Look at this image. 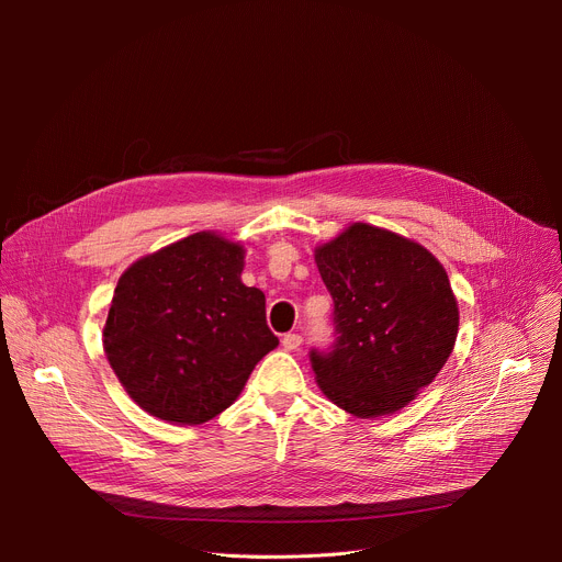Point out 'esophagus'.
I'll list each match as a JSON object with an SVG mask.
<instances>
[{"label":"esophagus","mask_w":562,"mask_h":562,"mask_svg":"<svg viewBox=\"0 0 562 562\" xmlns=\"http://www.w3.org/2000/svg\"><path fill=\"white\" fill-rule=\"evenodd\" d=\"M282 346H284V350H299L303 346V337L296 333H289V335H284Z\"/></svg>","instance_id":"34e87169"}]
</instances>
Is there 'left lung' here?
Listing matches in <instances>:
<instances>
[{
	"mask_svg": "<svg viewBox=\"0 0 562 562\" xmlns=\"http://www.w3.org/2000/svg\"><path fill=\"white\" fill-rule=\"evenodd\" d=\"M314 259L335 303V344L310 352L321 392L360 419L405 407L456 346L460 314L445 266L367 223L318 246Z\"/></svg>",
	"mask_w": 562,
	"mask_h": 562,
	"instance_id": "8db88e82",
	"label": "left lung"
}]
</instances>
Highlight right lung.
Masks as SVG:
<instances>
[{"instance_id":"add662e5","label":"right lung","mask_w":562,"mask_h":562,"mask_svg":"<svg viewBox=\"0 0 562 562\" xmlns=\"http://www.w3.org/2000/svg\"><path fill=\"white\" fill-rule=\"evenodd\" d=\"M246 250L195 232L134 261L113 291L106 360L153 417L198 426L241 394L255 364L280 341L266 299L241 282Z\"/></svg>"}]
</instances>
